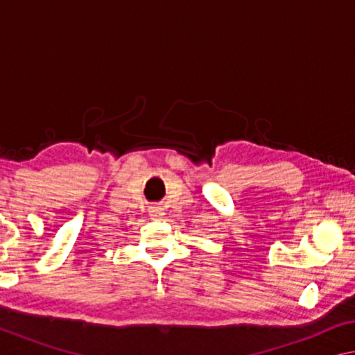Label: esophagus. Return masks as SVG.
<instances>
[{"label":"esophagus","mask_w":355,"mask_h":355,"mask_svg":"<svg viewBox=\"0 0 355 355\" xmlns=\"http://www.w3.org/2000/svg\"><path fill=\"white\" fill-rule=\"evenodd\" d=\"M148 214H150V218H152V219H161L164 216L163 208H159V207H150Z\"/></svg>","instance_id":"1"}]
</instances>
